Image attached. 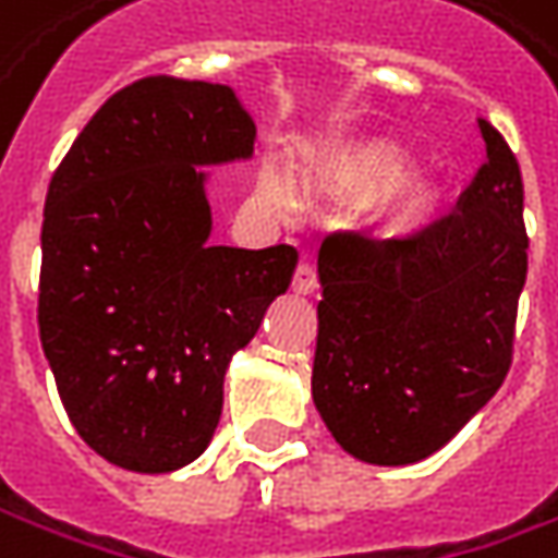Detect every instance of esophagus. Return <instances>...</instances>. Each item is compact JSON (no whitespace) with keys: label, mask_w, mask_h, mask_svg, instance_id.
<instances>
[{"label":"esophagus","mask_w":558,"mask_h":558,"mask_svg":"<svg viewBox=\"0 0 558 558\" xmlns=\"http://www.w3.org/2000/svg\"><path fill=\"white\" fill-rule=\"evenodd\" d=\"M315 290H317L315 268H312L308 262H299L296 271H293V293H299V296H308V293H315Z\"/></svg>","instance_id":"34e87169"}]
</instances>
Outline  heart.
Masks as SVG:
<instances>
[{"label": "heart", "instance_id": "heart-1", "mask_svg": "<svg viewBox=\"0 0 558 558\" xmlns=\"http://www.w3.org/2000/svg\"><path fill=\"white\" fill-rule=\"evenodd\" d=\"M317 175L352 201H374L367 228L379 241H404L433 219L438 187L433 179L411 172V154L395 142H364L345 154H337L317 166ZM259 197L278 209L296 206V191L275 172L259 175Z\"/></svg>", "mask_w": 558, "mask_h": 558}]
</instances>
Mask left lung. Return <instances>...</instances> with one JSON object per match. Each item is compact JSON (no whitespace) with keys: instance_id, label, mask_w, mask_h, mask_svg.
Instances as JSON below:
<instances>
[{"instance_id":"1","label":"left lung","mask_w":558,"mask_h":558,"mask_svg":"<svg viewBox=\"0 0 558 558\" xmlns=\"http://www.w3.org/2000/svg\"><path fill=\"white\" fill-rule=\"evenodd\" d=\"M488 163L457 213L411 241L333 234L320 246L312 398L345 453L420 463L488 404L512 361L529 275L522 172L478 120Z\"/></svg>"}]
</instances>
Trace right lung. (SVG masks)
<instances>
[{
	"label": "right lung",
	"instance_id": "1",
	"mask_svg": "<svg viewBox=\"0 0 558 558\" xmlns=\"http://www.w3.org/2000/svg\"><path fill=\"white\" fill-rule=\"evenodd\" d=\"M234 92L147 76L110 95L51 175L39 339L73 429L107 463L172 472L219 426L234 352L299 253L213 246L203 166L250 160Z\"/></svg>",
	"mask_w": 558,
	"mask_h": 558
}]
</instances>
